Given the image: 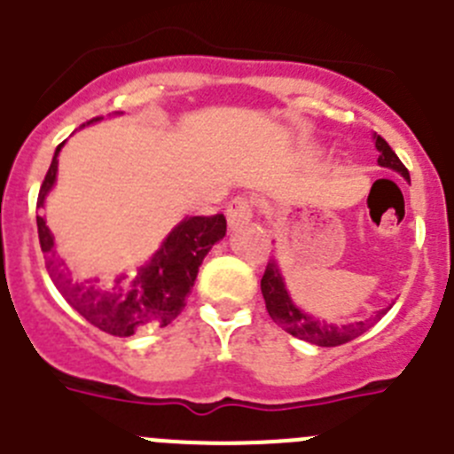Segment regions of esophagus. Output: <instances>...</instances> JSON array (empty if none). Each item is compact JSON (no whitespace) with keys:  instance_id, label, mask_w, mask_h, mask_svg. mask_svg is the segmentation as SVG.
Returning a JSON list of instances; mask_svg holds the SVG:
<instances>
[{"instance_id":"obj_1","label":"esophagus","mask_w":454,"mask_h":454,"mask_svg":"<svg viewBox=\"0 0 454 454\" xmlns=\"http://www.w3.org/2000/svg\"><path fill=\"white\" fill-rule=\"evenodd\" d=\"M226 217H228V226L237 228L241 223L251 222L253 217V206L251 199L247 197H235L231 203L226 206Z\"/></svg>"}]
</instances>
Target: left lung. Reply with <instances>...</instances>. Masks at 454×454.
I'll return each mask as SVG.
<instances>
[{"label":"left lung","mask_w":454,"mask_h":454,"mask_svg":"<svg viewBox=\"0 0 454 454\" xmlns=\"http://www.w3.org/2000/svg\"><path fill=\"white\" fill-rule=\"evenodd\" d=\"M374 145L376 150H379L380 168L394 169V172H399L405 181H410L408 168L401 163L399 156L394 154V150L387 145V141L380 138L379 134H374ZM262 295H264L269 316L273 317L279 327L285 329L286 333H291V336L300 338V340H307L317 347H338L354 340V338H358L361 333H365L367 329L374 325V320H379V317L389 309H380V311H376V317L361 320V323L336 325L327 323V320H320V317L302 311V309L291 300L289 291H286L285 275H282V269H279V264L275 260H270L269 264H266L264 278H262Z\"/></svg>","instance_id":"1"}]
</instances>
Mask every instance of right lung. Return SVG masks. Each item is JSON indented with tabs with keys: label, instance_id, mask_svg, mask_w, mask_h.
<instances>
[{
	"label": "right lung",
	"instance_id": "right-lung-1",
	"mask_svg": "<svg viewBox=\"0 0 454 454\" xmlns=\"http://www.w3.org/2000/svg\"><path fill=\"white\" fill-rule=\"evenodd\" d=\"M98 121H103V116L91 118L84 125ZM65 143L55 147L51 168L37 194V210L44 207L46 197L58 179V154ZM223 215L185 217L168 232L159 251L141 269L131 270L129 275H116L112 282H100L98 278L75 279L55 251V239L44 217L37 215V237L42 253L46 255V269L62 298L87 323L118 338L131 336L147 327H168L184 311L185 298L194 286L203 257L219 239H223Z\"/></svg>",
	"mask_w": 454,
	"mask_h": 454
}]
</instances>
